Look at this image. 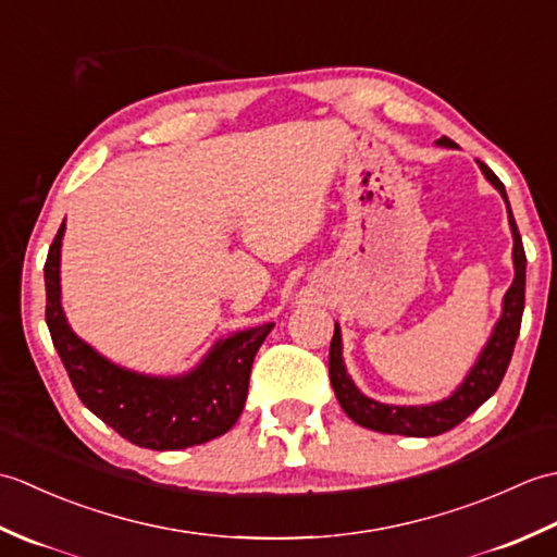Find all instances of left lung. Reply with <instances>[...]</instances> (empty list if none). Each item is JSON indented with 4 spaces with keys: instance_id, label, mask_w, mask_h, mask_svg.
<instances>
[{
    "instance_id": "8db88e82",
    "label": "left lung",
    "mask_w": 557,
    "mask_h": 557,
    "mask_svg": "<svg viewBox=\"0 0 557 557\" xmlns=\"http://www.w3.org/2000/svg\"><path fill=\"white\" fill-rule=\"evenodd\" d=\"M437 144L453 148L455 140L443 136ZM479 164H481V172L486 174V180L498 188L507 203L503 182L493 174L488 164L483 162ZM507 212H510V227L515 236V282L505 294L503 318L498 321V325H495L491 342L486 345V349H483L479 363L471 369L469 377L459 385V389L453 397L437 401V405H431V407H393V405H381V401L363 397L349 381L345 363H342V335H339V327L335 325V335H333V342H330V383H333L339 407L347 411V417L351 421H357L359 425H366V429L371 431L393 433V435H409V437L441 435L449 429H455V425L465 421L469 413H474L483 401H486L495 389L500 387L507 366H510V359H512L519 327H522L524 282H527V253L522 246V236H519V230H517V222L512 218L510 203H507Z\"/></svg>"
}]
</instances>
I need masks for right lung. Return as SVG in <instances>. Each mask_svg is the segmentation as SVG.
Wrapping results in <instances>:
<instances>
[{"label": "right lung", "instance_id": "right-lung-1", "mask_svg": "<svg viewBox=\"0 0 557 557\" xmlns=\"http://www.w3.org/2000/svg\"><path fill=\"white\" fill-rule=\"evenodd\" d=\"M59 227L45 260V321L78 399L98 419L148 449H184L227 433L242 417L256 351L275 323L220 342L206 361L184 377H148L102 359L78 339L59 304Z\"/></svg>", "mask_w": 557, "mask_h": 557}]
</instances>
